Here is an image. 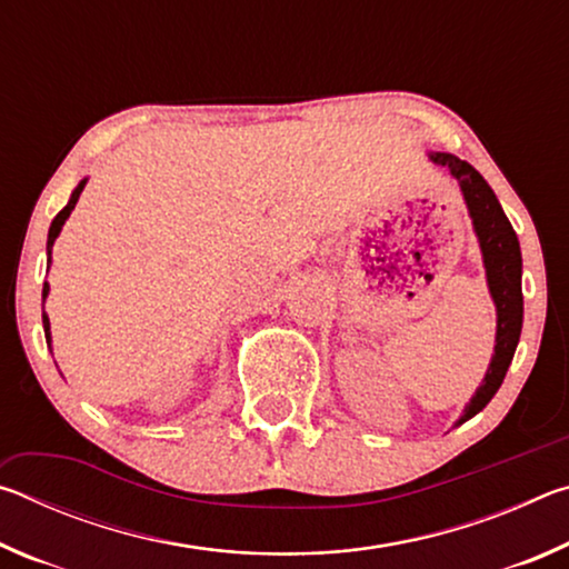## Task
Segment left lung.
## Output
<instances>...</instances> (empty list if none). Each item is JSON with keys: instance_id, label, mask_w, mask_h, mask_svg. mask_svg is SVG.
Returning <instances> with one entry per match:
<instances>
[{"instance_id": "8db88e82", "label": "left lung", "mask_w": 569, "mask_h": 569, "mask_svg": "<svg viewBox=\"0 0 569 569\" xmlns=\"http://www.w3.org/2000/svg\"><path fill=\"white\" fill-rule=\"evenodd\" d=\"M429 160L439 168H447L449 176L457 180L465 198L467 213L475 228L477 243L481 250V263H485L487 288L497 308V333H495V353L489 361L485 379L475 391V397L455 421V427L469 421L471 417L492 401L495 393L502 387L509 363L515 359L519 333H522L525 301H522V250L512 223H509L502 206L489 188V182L451 152H427Z\"/></svg>"}]
</instances>
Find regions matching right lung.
I'll use <instances>...</instances> for the list:
<instances>
[{
	"label": "right lung",
	"mask_w": 569,
	"mask_h": 569,
	"mask_svg": "<svg viewBox=\"0 0 569 569\" xmlns=\"http://www.w3.org/2000/svg\"><path fill=\"white\" fill-rule=\"evenodd\" d=\"M84 186H88V178H82L80 182H77V188L72 190V196H70V200H67V206L60 210V213L54 216V220H52V226H50V233H47V271H50V266H52V246H54V240H57V236L62 233V226H64V220L70 218V213L74 210V206H77V200H80V192L84 190ZM50 296V283L44 281V288H42V303H44V298ZM42 326H44V339H47V346H50L52 349V333H50V316L47 313H42Z\"/></svg>",
	"instance_id": "add662e5"
}]
</instances>
